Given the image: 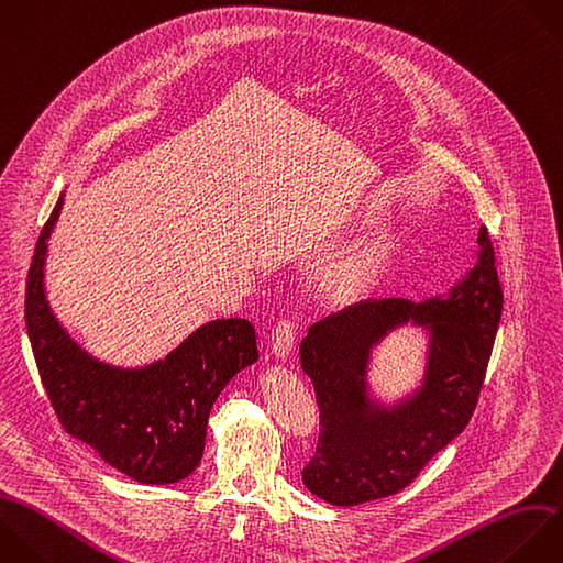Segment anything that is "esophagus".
I'll return each instance as SVG.
<instances>
[{
    "label": "esophagus",
    "mask_w": 563,
    "mask_h": 563,
    "mask_svg": "<svg viewBox=\"0 0 563 563\" xmlns=\"http://www.w3.org/2000/svg\"><path fill=\"white\" fill-rule=\"evenodd\" d=\"M292 345H295V323L284 319V321L277 323V328L273 332V339H271L273 354L277 358H286L292 352Z\"/></svg>",
    "instance_id": "obj_1"
}]
</instances>
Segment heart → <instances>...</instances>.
I'll use <instances>...</instances> for the list:
<instances>
[{
  "instance_id": "obj_1",
  "label": "heart",
  "mask_w": 563,
  "mask_h": 563,
  "mask_svg": "<svg viewBox=\"0 0 563 563\" xmlns=\"http://www.w3.org/2000/svg\"><path fill=\"white\" fill-rule=\"evenodd\" d=\"M389 253V244L383 238L363 244L343 266L341 286L347 290H358L372 282V277L383 268Z\"/></svg>"
}]
</instances>
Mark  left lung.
I'll use <instances>...</instances> for the list:
<instances>
[{"label": "left lung", "mask_w": 563, "mask_h": 563, "mask_svg": "<svg viewBox=\"0 0 563 563\" xmlns=\"http://www.w3.org/2000/svg\"><path fill=\"white\" fill-rule=\"evenodd\" d=\"M475 266L444 295L420 303L367 299L310 325L301 367L321 411V433L303 484L334 506H356L402 490L460 435L477 405L501 317V286L486 229ZM428 332L421 385L385 406L371 396V350L394 329Z\"/></svg>", "instance_id": "left-lung-1"}]
</instances>
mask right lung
<instances>
[{"label":"right lung","mask_w":563,"mask_h":563,"mask_svg":"<svg viewBox=\"0 0 563 563\" xmlns=\"http://www.w3.org/2000/svg\"><path fill=\"white\" fill-rule=\"evenodd\" d=\"M64 194L33 255L26 328L42 383L64 429L108 464L143 484L180 482L202 460L209 411L227 383L257 361L246 319H216L165 358L143 367L110 365L84 350L46 297L48 238Z\"/></svg>","instance_id":"add662e5"}]
</instances>
